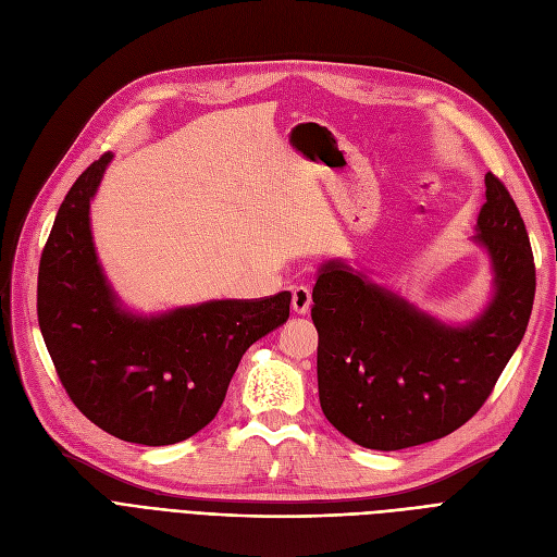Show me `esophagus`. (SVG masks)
I'll use <instances>...</instances> for the list:
<instances>
[{"instance_id": "1", "label": "esophagus", "mask_w": 557, "mask_h": 557, "mask_svg": "<svg viewBox=\"0 0 557 557\" xmlns=\"http://www.w3.org/2000/svg\"><path fill=\"white\" fill-rule=\"evenodd\" d=\"M311 304H313V299H311L309 287L297 285L293 290V311L299 313V315H306L311 311Z\"/></svg>"}]
</instances>
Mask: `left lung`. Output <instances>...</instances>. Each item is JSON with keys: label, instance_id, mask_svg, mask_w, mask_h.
Returning <instances> with one entry per match:
<instances>
[{"label": "left lung", "instance_id": "obj_1", "mask_svg": "<svg viewBox=\"0 0 557 557\" xmlns=\"http://www.w3.org/2000/svg\"><path fill=\"white\" fill-rule=\"evenodd\" d=\"M474 242L486 248L495 293L476 320L451 327L369 281L343 260L318 270V394L352 443L396 451L445 437L484 406L525 334L534 258L519 207L493 172Z\"/></svg>", "mask_w": 557, "mask_h": 557}]
</instances>
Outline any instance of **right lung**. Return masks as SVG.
I'll return each instance as SVG.
<instances>
[{
  "instance_id": "right-lung-1",
  "label": "right lung",
  "mask_w": 557,
  "mask_h": 557,
  "mask_svg": "<svg viewBox=\"0 0 557 557\" xmlns=\"http://www.w3.org/2000/svg\"><path fill=\"white\" fill-rule=\"evenodd\" d=\"M112 154L75 180L38 264L36 311L69 398L126 443L196 435L223 406L242 355L290 315V293L214 299L159 315L126 311L96 258L89 202Z\"/></svg>"
}]
</instances>
